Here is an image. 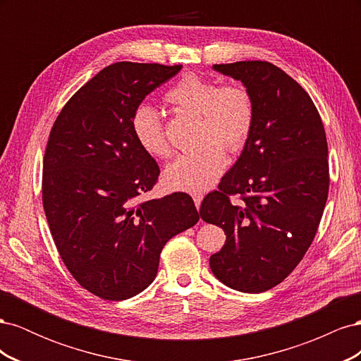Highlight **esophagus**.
<instances>
[{
	"label": "esophagus",
	"mask_w": 361,
	"mask_h": 361,
	"mask_svg": "<svg viewBox=\"0 0 361 361\" xmlns=\"http://www.w3.org/2000/svg\"><path fill=\"white\" fill-rule=\"evenodd\" d=\"M192 200H194V204H195V207H200V204H202V200H203V194H192Z\"/></svg>",
	"instance_id": "1"
}]
</instances>
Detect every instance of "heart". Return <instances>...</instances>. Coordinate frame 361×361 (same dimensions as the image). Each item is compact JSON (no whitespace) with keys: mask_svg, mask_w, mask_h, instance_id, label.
Wrapping results in <instances>:
<instances>
[{"mask_svg":"<svg viewBox=\"0 0 361 361\" xmlns=\"http://www.w3.org/2000/svg\"><path fill=\"white\" fill-rule=\"evenodd\" d=\"M166 101L179 110L200 116L203 146L174 159L164 170V180L170 188L185 192L209 190L226 169L221 148L235 154L248 141L255 123L251 94L241 85H218L216 81L188 73L167 92ZM130 129L138 146L150 157L170 155L162 118L154 106L138 105L130 116Z\"/></svg>","mask_w":361,"mask_h":361,"instance_id":"1","label":"heart"}]
</instances>
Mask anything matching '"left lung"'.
Here are the masks:
<instances>
[{
  "mask_svg": "<svg viewBox=\"0 0 361 361\" xmlns=\"http://www.w3.org/2000/svg\"><path fill=\"white\" fill-rule=\"evenodd\" d=\"M214 69L245 85L255 123L241 157L200 206L202 220L226 233L209 265L226 286L259 293L285 280L313 241L329 197V146L309 93L286 72L259 60Z\"/></svg>",
  "mask_w": 361,
  "mask_h": 361,
  "instance_id": "left-lung-1",
  "label": "left lung"
}]
</instances>
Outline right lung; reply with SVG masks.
Masks as SVG:
<instances>
[{
	"mask_svg": "<svg viewBox=\"0 0 361 361\" xmlns=\"http://www.w3.org/2000/svg\"><path fill=\"white\" fill-rule=\"evenodd\" d=\"M180 69L110 64L71 97L51 129L42 176L49 231L73 279L102 300L143 292L169 239L199 221L185 192L143 200L159 167L130 129L135 108Z\"/></svg>",
	"mask_w": 361,
	"mask_h": 361,
	"instance_id": "1",
	"label": "right lung"
}]
</instances>
